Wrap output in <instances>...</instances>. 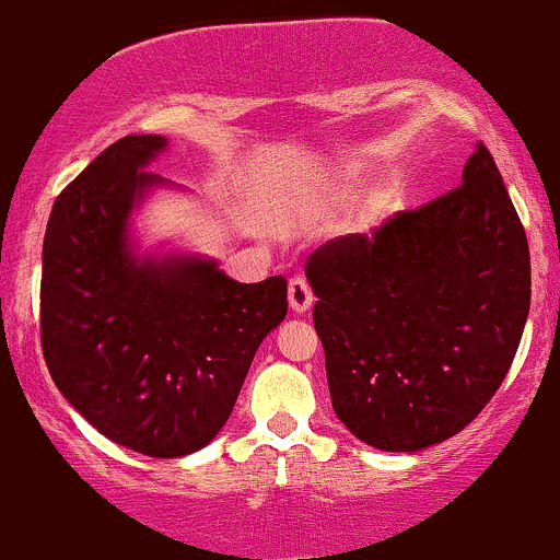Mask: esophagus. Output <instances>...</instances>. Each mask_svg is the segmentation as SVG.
<instances>
[{
    "label": "esophagus",
    "mask_w": 560,
    "mask_h": 560,
    "mask_svg": "<svg viewBox=\"0 0 560 560\" xmlns=\"http://www.w3.org/2000/svg\"><path fill=\"white\" fill-rule=\"evenodd\" d=\"M311 303H314V290H311L308 279H305V276H295V279L290 281V305H292V311L303 314V311L311 308Z\"/></svg>",
    "instance_id": "esophagus-1"
}]
</instances>
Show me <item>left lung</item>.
<instances>
[{
  "mask_svg": "<svg viewBox=\"0 0 560 560\" xmlns=\"http://www.w3.org/2000/svg\"><path fill=\"white\" fill-rule=\"evenodd\" d=\"M462 179L305 262L332 408L373 448L419 451L462 432L502 386L526 327L528 241L486 144Z\"/></svg>",
  "mask_w": 560,
  "mask_h": 560,
  "instance_id": "left-lung-1",
  "label": "left lung"
}]
</instances>
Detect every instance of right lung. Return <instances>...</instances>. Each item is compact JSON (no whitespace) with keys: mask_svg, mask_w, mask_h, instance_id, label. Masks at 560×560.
Instances as JSON below:
<instances>
[{"mask_svg":"<svg viewBox=\"0 0 560 560\" xmlns=\"http://www.w3.org/2000/svg\"><path fill=\"white\" fill-rule=\"evenodd\" d=\"M163 137L109 144L56 198L43 244L39 338L58 392L112 443L152 458L203 448L257 346L287 316V279H228L196 257L137 262L126 220L161 176Z\"/></svg>","mask_w":560,"mask_h":560,"instance_id":"obj_1","label":"right lung"}]
</instances>
